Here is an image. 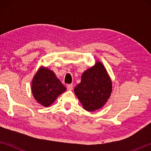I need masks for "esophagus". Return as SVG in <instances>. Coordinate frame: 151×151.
<instances>
[{
    "label": "esophagus",
    "mask_w": 151,
    "mask_h": 151,
    "mask_svg": "<svg viewBox=\"0 0 151 151\" xmlns=\"http://www.w3.org/2000/svg\"><path fill=\"white\" fill-rule=\"evenodd\" d=\"M66 88H67L68 91H72L73 89V86L72 84H70V85H68L66 86Z\"/></svg>",
    "instance_id": "esophagus-1"
}]
</instances>
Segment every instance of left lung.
<instances>
[{"instance_id": "1", "label": "left lung", "mask_w": 151, "mask_h": 151, "mask_svg": "<svg viewBox=\"0 0 151 151\" xmlns=\"http://www.w3.org/2000/svg\"><path fill=\"white\" fill-rule=\"evenodd\" d=\"M74 91L86 111H94L103 107L112 92V81L103 64L98 61L85 71Z\"/></svg>"}]
</instances>
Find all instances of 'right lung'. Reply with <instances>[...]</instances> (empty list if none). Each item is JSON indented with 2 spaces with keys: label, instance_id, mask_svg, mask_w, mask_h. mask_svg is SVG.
<instances>
[{
  "label": "right lung",
  "instance_id": "1",
  "mask_svg": "<svg viewBox=\"0 0 151 151\" xmlns=\"http://www.w3.org/2000/svg\"><path fill=\"white\" fill-rule=\"evenodd\" d=\"M31 90L35 100L44 106H48L66 88L53 71L40 67L32 81Z\"/></svg>",
  "mask_w": 151,
  "mask_h": 151
}]
</instances>
